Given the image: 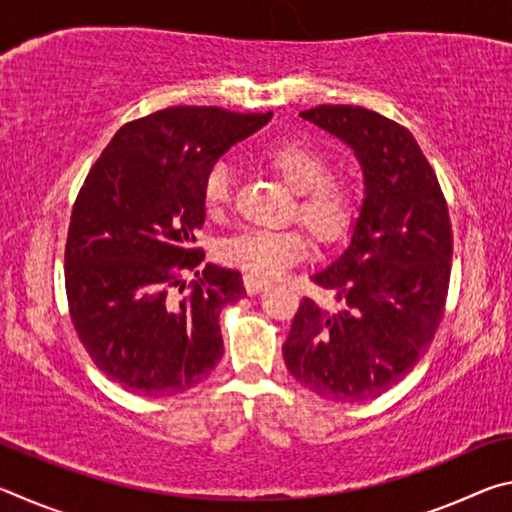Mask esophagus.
<instances>
[{"mask_svg":"<svg viewBox=\"0 0 512 512\" xmlns=\"http://www.w3.org/2000/svg\"><path fill=\"white\" fill-rule=\"evenodd\" d=\"M244 287H246L248 296H257V293H262V291L271 287V282L262 280V277H255V275H246L244 277Z\"/></svg>","mask_w":512,"mask_h":512,"instance_id":"esophagus-1","label":"esophagus"}]
</instances>
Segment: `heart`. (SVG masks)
Listing matches in <instances>:
<instances>
[{
  "mask_svg": "<svg viewBox=\"0 0 512 512\" xmlns=\"http://www.w3.org/2000/svg\"><path fill=\"white\" fill-rule=\"evenodd\" d=\"M262 162L298 194L296 214L318 244H336L352 230L359 212V192L348 178L329 176L323 151L302 140H280L266 146ZM203 203L219 216L232 203V171L216 162L203 178ZM307 253L300 230H248L223 246L225 262L250 275L277 277L298 264Z\"/></svg>",
  "mask_w": 512,
  "mask_h": 512,
  "instance_id": "obj_1",
  "label": "heart"
}]
</instances>
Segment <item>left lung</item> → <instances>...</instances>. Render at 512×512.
I'll return each instance as SVG.
<instances>
[{
    "label": "left lung",
    "instance_id": "left-lung-1",
    "mask_svg": "<svg viewBox=\"0 0 512 512\" xmlns=\"http://www.w3.org/2000/svg\"><path fill=\"white\" fill-rule=\"evenodd\" d=\"M300 117L354 151L363 203L343 253L311 275L339 305L300 302L284 363L325 400L368 402L409 375L443 318L452 271L447 203L404 126L359 106H316Z\"/></svg>",
    "mask_w": 512,
    "mask_h": 512
}]
</instances>
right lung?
<instances>
[{
  "label": "right lung",
  "mask_w": 512,
  "mask_h": 512,
  "mask_svg": "<svg viewBox=\"0 0 512 512\" xmlns=\"http://www.w3.org/2000/svg\"><path fill=\"white\" fill-rule=\"evenodd\" d=\"M273 112L164 108L119 128L76 198L65 246L69 314L106 377L169 397L223 357L219 311L244 296L241 273L192 248L205 223L203 178Z\"/></svg>",
  "instance_id": "obj_1"
}]
</instances>
